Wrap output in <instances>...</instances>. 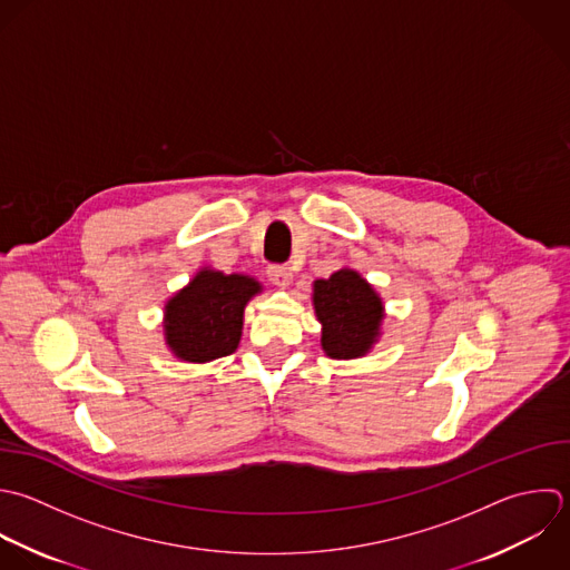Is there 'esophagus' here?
Masks as SVG:
<instances>
[{
	"label": "esophagus",
	"mask_w": 570,
	"mask_h": 570,
	"mask_svg": "<svg viewBox=\"0 0 570 570\" xmlns=\"http://www.w3.org/2000/svg\"><path fill=\"white\" fill-rule=\"evenodd\" d=\"M266 273L275 286H288L293 282V271L288 264H271Z\"/></svg>",
	"instance_id": "1"
}]
</instances>
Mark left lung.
Returning a JSON list of instances; mask_svg holds the SVG:
<instances>
[{
	"label": "left lung",
	"instance_id": "left-lung-1",
	"mask_svg": "<svg viewBox=\"0 0 570 570\" xmlns=\"http://www.w3.org/2000/svg\"><path fill=\"white\" fill-rule=\"evenodd\" d=\"M313 304L328 357L351 360L371 348L382 322V302L355 271L344 268L328 279H317Z\"/></svg>",
	"mask_w": 570,
	"mask_h": 570
}]
</instances>
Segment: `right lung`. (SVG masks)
Returning <instances> with one entry per match:
<instances>
[{
  "mask_svg": "<svg viewBox=\"0 0 570 570\" xmlns=\"http://www.w3.org/2000/svg\"><path fill=\"white\" fill-rule=\"evenodd\" d=\"M246 275L202 271L166 304V342L186 362H210L235 353L246 302L259 293Z\"/></svg>",
  "mask_w": 570,
  "mask_h": 570,
  "instance_id": "right-lung-1",
  "label": "right lung"
}]
</instances>
